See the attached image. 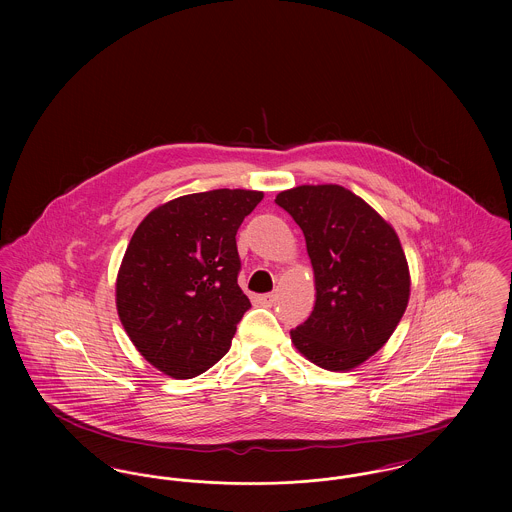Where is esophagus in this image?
<instances>
[{"instance_id":"34e87169","label":"esophagus","mask_w":512,"mask_h":512,"mask_svg":"<svg viewBox=\"0 0 512 512\" xmlns=\"http://www.w3.org/2000/svg\"><path fill=\"white\" fill-rule=\"evenodd\" d=\"M255 301L263 307H270L274 301H276V293H263V295H257Z\"/></svg>"}]
</instances>
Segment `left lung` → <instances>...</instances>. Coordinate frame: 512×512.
I'll use <instances>...</instances> for the list:
<instances>
[{"instance_id": "8db88e82", "label": "left lung", "mask_w": 512, "mask_h": 512, "mask_svg": "<svg viewBox=\"0 0 512 512\" xmlns=\"http://www.w3.org/2000/svg\"><path fill=\"white\" fill-rule=\"evenodd\" d=\"M274 201L303 230L315 272V309L290 332L295 349L332 372L363 365L409 305L411 272L397 232L338 184L297 186Z\"/></svg>"}]
</instances>
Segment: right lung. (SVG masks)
I'll return each mask as SVG.
<instances>
[{
  "label": "right lung",
  "instance_id": "1",
  "mask_svg": "<svg viewBox=\"0 0 512 512\" xmlns=\"http://www.w3.org/2000/svg\"><path fill=\"white\" fill-rule=\"evenodd\" d=\"M263 192L211 190L155 207L132 234L115 284L134 347L163 374L186 380L228 353L251 307L238 286L236 232Z\"/></svg>",
  "mask_w": 512,
  "mask_h": 512
}]
</instances>
